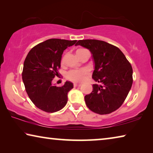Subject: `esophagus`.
I'll return each mask as SVG.
<instances>
[{
    "label": "esophagus",
    "mask_w": 153,
    "mask_h": 153,
    "mask_svg": "<svg viewBox=\"0 0 153 153\" xmlns=\"http://www.w3.org/2000/svg\"><path fill=\"white\" fill-rule=\"evenodd\" d=\"M74 86L75 88H79V87L81 86V84H77V83H75Z\"/></svg>",
    "instance_id": "1"
}]
</instances>
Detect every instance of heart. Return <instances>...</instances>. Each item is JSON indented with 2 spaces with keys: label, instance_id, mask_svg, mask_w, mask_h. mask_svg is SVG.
Instances as JSON below:
<instances>
[{
  "label": "heart",
  "instance_id": "b5f03b06",
  "mask_svg": "<svg viewBox=\"0 0 153 153\" xmlns=\"http://www.w3.org/2000/svg\"><path fill=\"white\" fill-rule=\"evenodd\" d=\"M86 50L84 48H79L76 51L77 55L79 56L80 53H82L83 51ZM63 60H62V62ZM88 73V69L87 68H82L81 69H73L68 72L67 74V78L70 79L71 81H73L75 82H80L84 80L85 76Z\"/></svg>",
  "mask_w": 153,
  "mask_h": 153
}]
</instances>
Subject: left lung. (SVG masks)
Returning a JSON list of instances; mask_svg holds the SVG:
<instances>
[{
    "instance_id": "8db88e82",
    "label": "left lung",
    "mask_w": 153,
    "mask_h": 153,
    "mask_svg": "<svg viewBox=\"0 0 153 153\" xmlns=\"http://www.w3.org/2000/svg\"><path fill=\"white\" fill-rule=\"evenodd\" d=\"M86 48L92 55L94 70L92 92L85 96L89 109L106 115L120 108L133 83V70L126 56L117 46L98 40H82L76 44Z\"/></svg>"
}]
</instances>
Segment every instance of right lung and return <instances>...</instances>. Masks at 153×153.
I'll return each mask as SVG.
<instances>
[{
  "mask_svg": "<svg viewBox=\"0 0 153 153\" xmlns=\"http://www.w3.org/2000/svg\"><path fill=\"white\" fill-rule=\"evenodd\" d=\"M77 40L52 38L38 44L28 53L24 63L22 79L28 97L38 108L47 113L62 109L67 102V94L74 88L67 81L63 86L52 84L59 75L62 54Z\"/></svg>",
  "mask_w": 153,
  "mask_h": 153,
  "instance_id": "1",
  "label": "right lung"
}]
</instances>
